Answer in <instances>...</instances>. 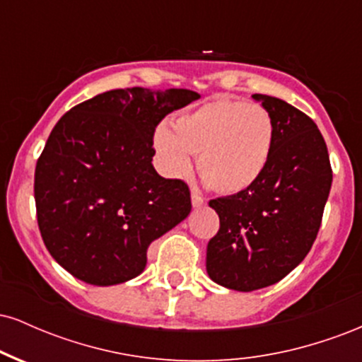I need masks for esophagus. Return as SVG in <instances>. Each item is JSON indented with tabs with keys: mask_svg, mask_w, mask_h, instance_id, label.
Listing matches in <instances>:
<instances>
[{
	"mask_svg": "<svg viewBox=\"0 0 362 362\" xmlns=\"http://www.w3.org/2000/svg\"><path fill=\"white\" fill-rule=\"evenodd\" d=\"M192 207L194 209H199V207H204L206 206V199L202 197V195H199L197 192H192Z\"/></svg>",
	"mask_w": 362,
	"mask_h": 362,
	"instance_id": "esophagus-1",
	"label": "esophagus"
}]
</instances>
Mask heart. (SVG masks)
Listing matches in <instances>:
<instances>
[{
  "label": "heart",
  "instance_id": "b5f03b06",
  "mask_svg": "<svg viewBox=\"0 0 362 362\" xmlns=\"http://www.w3.org/2000/svg\"><path fill=\"white\" fill-rule=\"evenodd\" d=\"M158 126L153 144L170 177H184L199 155L201 175L216 190H247L267 168L274 146V120L259 103L214 98Z\"/></svg>",
  "mask_w": 362,
  "mask_h": 362
}]
</instances>
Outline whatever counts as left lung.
<instances>
[{
	"instance_id": "1",
	"label": "left lung",
	"mask_w": 362,
	"mask_h": 362,
	"mask_svg": "<svg viewBox=\"0 0 362 362\" xmlns=\"http://www.w3.org/2000/svg\"><path fill=\"white\" fill-rule=\"evenodd\" d=\"M274 120L267 168L247 190L209 206L219 231L207 243L206 271L223 288L250 293L276 284L308 255L332 187L327 144L296 107L252 95Z\"/></svg>"
}]
</instances>
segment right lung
Listing matches in <instances>:
<instances>
[{"label": "right lung", "mask_w": 362, "mask_h": 362, "mask_svg": "<svg viewBox=\"0 0 362 362\" xmlns=\"http://www.w3.org/2000/svg\"><path fill=\"white\" fill-rule=\"evenodd\" d=\"M197 98L180 88L112 90L54 126L35 167L37 221L52 259L76 279H134L149 245L190 214L189 187L153 167V134Z\"/></svg>", "instance_id": "1"}]
</instances>
